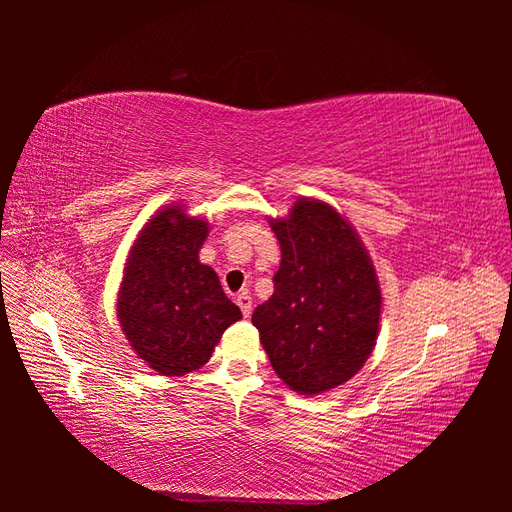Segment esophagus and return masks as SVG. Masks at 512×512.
I'll use <instances>...</instances> for the list:
<instances>
[{
    "label": "esophagus",
    "instance_id": "34e87169",
    "mask_svg": "<svg viewBox=\"0 0 512 512\" xmlns=\"http://www.w3.org/2000/svg\"><path fill=\"white\" fill-rule=\"evenodd\" d=\"M235 303L239 306V310H242L244 317H250V310H253V297L248 295V292H239V295L235 297Z\"/></svg>",
    "mask_w": 512,
    "mask_h": 512
}]
</instances>
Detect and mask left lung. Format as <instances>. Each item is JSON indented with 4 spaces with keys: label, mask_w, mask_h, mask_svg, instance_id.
I'll use <instances>...</instances> for the list:
<instances>
[{
    "label": "left lung",
    "mask_w": 512,
    "mask_h": 512,
    "mask_svg": "<svg viewBox=\"0 0 512 512\" xmlns=\"http://www.w3.org/2000/svg\"><path fill=\"white\" fill-rule=\"evenodd\" d=\"M270 228L281 264L253 325L290 389L323 394L347 383L374 350L383 301L376 270L354 228L321 200L299 198Z\"/></svg>",
    "instance_id": "1"
}]
</instances>
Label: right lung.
<instances>
[{
  "mask_svg": "<svg viewBox=\"0 0 512 512\" xmlns=\"http://www.w3.org/2000/svg\"><path fill=\"white\" fill-rule=\"evenodd\" d=\"M209 222L180 204L158 211L129 250L118 290V321L138 358L162 376H184L209 361L242 312L198 253Z\"/></svg>",
  "mask_w": 512,
  "mask_h": 512,
  "instance_id": "obj_1",
  "label": "right lung"
}]
</instances>
